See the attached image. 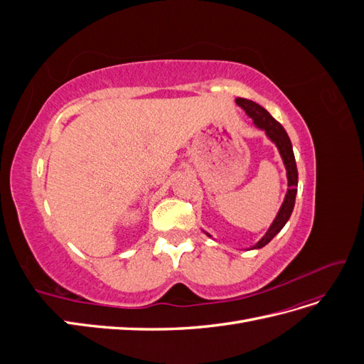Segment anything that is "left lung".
<instances>
[{
	"mask_svg": "<svg viewBox=\"0 0 364 364\" xmlns=\"http://www.w3.org/2000/svg\"><path fill=\"white\" fill-rule=\"evenodd\" d=\"M237 105L245 109L246 114L253 119L259 129L266 130L267 136L278 146L279 153L282 156V161L285 164V168H287V178H289V191L287 196H285V200L279 209V213L274 218V222L272 223L270 229L267 230V234L264 235L258 243L253 246V249H261L270 243L272 238L277 235L279 230L284 228V225L287 223V220L291 215V211L294 208V200H296V186H297V168H296V161H294V153L291 147V141L287 135V132L284 130V127L274 119L266 109L259 106L258 103L247 100V98H237Z\"/></svg>",
	"mask_w": 364,
	"mask_h": 364,
	"instance_id": "left-lung-1",
	"label": "left lung"
}]
</instances>
